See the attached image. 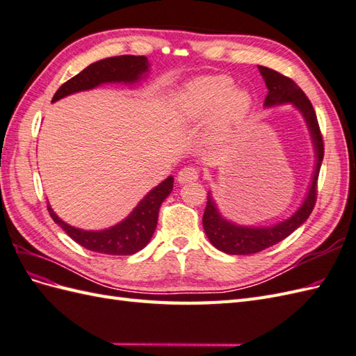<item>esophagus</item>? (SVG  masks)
<instances>
[{
  "instance_id": "1",
  "label": "esophagus",
  "mask_w": 356,
  "mask_h": 356,
  "mask_svg": "<svg viewBox=\"0 0 356 356\" xmlns=\"http://www.w3.org/2000/svg\"><path fill=\"white\" fill-rule=\"evenodd\" d=\"M200 176V172L194 167H185L179 171L177 181L179 184H191V181H195Z\"/></svg>"
}]
</instances>
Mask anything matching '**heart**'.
Listing matches in <instances>:
<instances>
[{
  "label": "heart",
  "mask_w": 356,
  "mask_h": 356,
  "mask_svg": "<svg viewBox=\"0 0 356 356\" xmlns=\"http://www.w3.org/2000/svg\"><path fill=\"white\" fill-rule=\"evenodd\" d=\"M252 97L248 90L234 88V81L224 75L191 81L175 99L176 117L184 122H206L215 117L209 143L225 145L248 120Z\"/></svg>",
  "instance_id": "obj_1"
}]
</instances>
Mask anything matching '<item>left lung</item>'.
Instances as JSON below:
<instances>
[{
  "mask_svg": "<svg viewBox=\"0 0 356 356\" xmlns=\"http://www.w3.org/2000/svg\"><path fill=\"white\" fill-rule=\"evenodd\" d=\"M259 70L268 87L265 106L270 108L282 104H290L302 114L314 145L316 167L312 185H309L304 202L299 206L298 211L290 218H287V220L268 227L239 225L233 221L225 220L216 206L212 193L209 191L206 211L203 215V227L206 236L215 248L225 254H233V256H247V254H256L266 250L272 247V245L286 239L287 236H290L308 220V216L313 212L316 204L317 179L323 161V138L321 129H318L317 117L309 99L298 87L295 81H291L290 78L265 66H259Z\"/></svg>",
  "mask_w": 356,
  "mask_h": 356,
  "instance_id": "1",
  "label": "left lung"
}]
</instances>
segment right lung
<instances>
[{
  "instance_id": "obj_1",
  "label": "right lung",
  "mask_w": 356,
  "mask_h": 356,
  "mask_svg": "<svg viewBox=\"0 0 356 356\" xmlns=\"http://www.w3.org/2000/svg\"><path fill=\"white\" fill-rule=\"evenodd\" d=\"M149 66V61L144 56H118L96 61L63 84L54 95L52 102L106 83L135 84L136 81L147 75ZM172 181L175 179L168 176L158 186H154L123 221L105 230L76 229L60 220L49 204L48 211L56 224L81 247L100 254H111V256H131L150 242L158 224L159 207L171 194Z\"/></svg>"
}]
</instances>
